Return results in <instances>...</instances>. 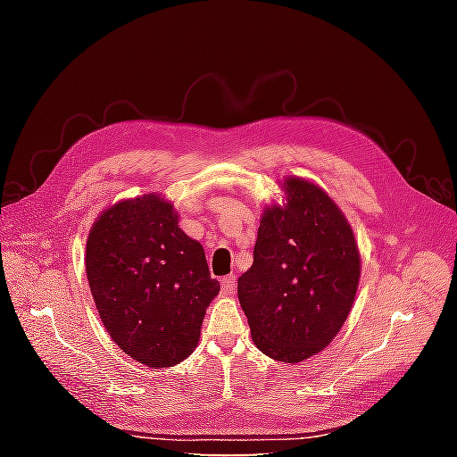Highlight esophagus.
<instances>
[{
  "label": "esophagus",
  "instance_id": "34e87169",
  "mask_svg": "<svg viewBox=\"0 0 457 457\" xmlns=\"http://www.w3.org/2000/svg\"><path fill=\"white\" fill-rule=\"evenodd\" d=\"M220 286H223V295H230L234 292V287H237V276H225V278L220 280Z\"/></svg>",
  "mask_w": 457,
  "mask_h": 457
}]
</instances>
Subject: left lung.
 <instances>
[{
  "mask_svg": "<svg viewBox=\"0 0 457 457\" xmlns=\"http://www.w3.org/2000/svg\"><path fill=\"white\" fill-rule=\"evenodd\" d=\"M284 202L262 207L253 265L238 299L255 347L297 364L326 349L353 309L361 252L339 205L309 179L282 177Z\"/></svg>",
  "mask_w": 457,
  "mask_h": 457,
  "instance_id": "obj_1",
  "label": "left lung"
}]
</instances>
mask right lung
<instances>
[{
	"label": "right lung",
	"instance_id": "1",
	"mask_svg": "<svg viewBox=\"0 0 457 457\" xmlns=\"http://www.w3.org/2000/svg\"><path fill=\"white\" fill-rule=\"evenodd\" d=\"M86 272L110 337L154 370L195 353L205 309L220 289L202 244L187 237L158 192L120 200L95 219Z\"/></svg>",
	"mask_w": 457,
	"mask_h": 457
}]
</instances>
